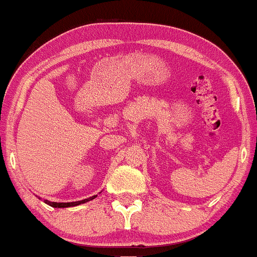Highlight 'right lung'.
I'll return each mask as SVG.
<instances>
[{
    "instance_id": "add662e5",
    "label": "right lung",
    "mask_w": 257,
    "mask_h": 257,
    "mask_svg": "<svg viewBox=\"0 0 257 257\" xmlns=\"http://www.w3.org/2000/svg\"><path fill=\"white\" fill-rule=\"evenodd\" d=\"M96 198V195L93 197L87 198V199H83V200H78V202H69V203H57V202H49V200H45V203L49 204V206L54 207V208H65V207H73V206H78V204H82L88 202V200H92Z\"/></svg>"
}]
</instances>
